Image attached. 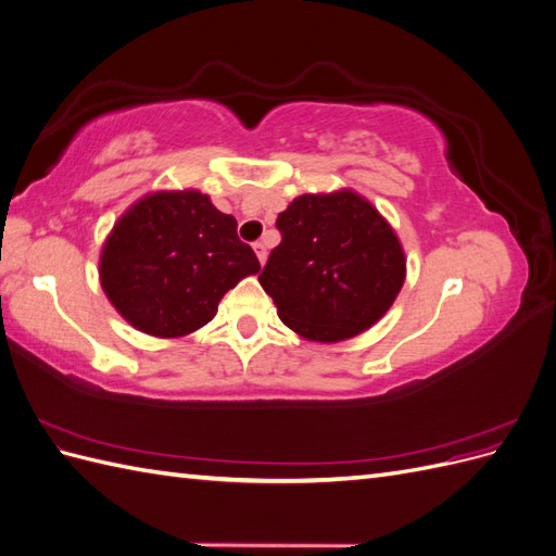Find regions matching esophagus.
Listing matches in <instances>:
<instances>
[{
	"instance_id": "esophagus-1",
	"label": "esophagus",
	"mask_w": 556,
	"mask_h": 556,
	"mask_svg": "<svg viewBox=\"0 0 556 556\" xmlns=\"http://www.w3.org/2000/svg\"><path fill=\"white\" fill-rule=\"evenodd\" d=\"M252 248H255V252H257V257H260V262L264 264L266 262V243L264 241H257L255 245H252Z\"/></svg>"
}]
</instances>
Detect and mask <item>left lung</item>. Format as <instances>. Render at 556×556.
<instances>
[{
    "label": "left lung",
    "mask_w": 556,
    "mask_h": 556,
    "mask_svg": "<svg viewBox=\"0 0 556 556\" xmlns=\"http://www.w3.org/2000/svg\"><path fill=\"white\" fill-rule=\"evenodd\" d=\"M282 241L260 282L301 339L345 341L390 311L406 280V255L390 223L362 194H301L278 220Z\"/></svg>",
    "instance_id": "left-lung-1"
}]
</instances>
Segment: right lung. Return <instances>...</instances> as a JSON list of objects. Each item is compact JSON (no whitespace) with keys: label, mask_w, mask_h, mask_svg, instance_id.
<instances>
[{"label":"right lung","mask_w":556,"mask_h":556,"mask_svg":"<svg viewBox=\"0 0 556 556\" xmlns=\"http://www.w3.org/2000/svg\"><path fill=\"white\" fill-rule=\"evenodd\" d=\"M260 260L237 233V220L197 190L153 192L129 206L111 229L99 278L131 327L180 339L208 325L220 299Z\"/></svg>","instance_id":"1"}]
</instances>
